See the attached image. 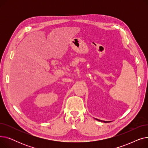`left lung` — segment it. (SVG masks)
Masks as SVG:
<instances>
[{
  "label": "left lung",
  "instance_id": "1",
  "mask_svg": "<svg viewBox=\"0 0 148 148\" xmlns=\"http://www.w3.org/2000/svg\"><path fill=\"white\" fill-rule=\"evenodd\" d=\"M97 121H99V122H105V123H107V122H110V121H101V120H99L98 119H96Z\"/></svg>",
  "mask_w": 148,
  "mask_h": 148
}]
</instances>
